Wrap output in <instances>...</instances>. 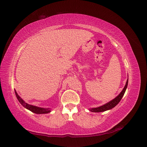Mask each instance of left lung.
I'll use <instances>...</instances> for the list:
<instances>
[{"label":"left lung","mask_w":147,"mask_h":147,"mask_svg":"<svg viewBox=\"0 0 147 147\" xmlns=\"http://www.w3.org/2000/svg\"><path fill=\"white\" fill-rule=\"evenodd\" d=\"M127 84H128V78L127 80V82L126 83L125 86H124L123 88V90L121 91V92L119 93V95H118L115 99L107 102V103L103 105L98 107H96V108L90 109L89 110L91 111L92 112H105V111H107V110H110L113 109V107H115L119 103L120 100H121V99H122V97H123L124 93H125V91L126 90Z\"/></svg>","instance_id":"8db88e82"}]
</instances>
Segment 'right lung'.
<instances>
[{
    "label": "right lung",
    "instance_id": "right-lung-1",
    "mask_svg": "<svg viewBox=\"0 0 147 147\" xmlns=\"http://www.w3.org/2000/svg\"><path fill=\"white\" fill-rule=\"evenodd\" d=\"M15 94L16 96L17 97L18 100L20 102V103L23 105L24 108H26V109H28L31 112L35 113L36 114H46V113H48L51 112V109L50 108H42V107H39L37 106H35V105H30L28 103L23 100V99L21 98V97L18 94V93L16 92V90H15Z\"/></svg>",
    "mask_w": 147,
    "mask_h": 147
}]
</instances>
